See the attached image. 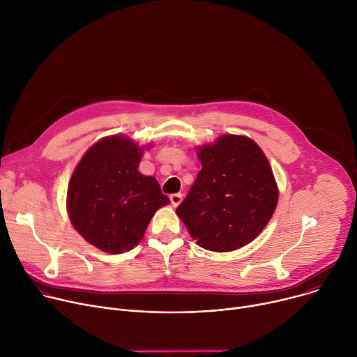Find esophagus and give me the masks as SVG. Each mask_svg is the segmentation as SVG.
Instances as JSON below:
<instances>
[{"mask_svg":"<svg viewBox=\"0 0 357 357\" xmlns=\"http://www.w3.org/2000/svg\"><path fill=\"white\" fill-rule=\"evenodd\" d=\"M169 198H171V204L174 206H178L182 202V194H172Z\"/></svg>","mask_w":357,"mask_h":357,"instance_id":"34e87169","label":"esophagus"}]
</instances>
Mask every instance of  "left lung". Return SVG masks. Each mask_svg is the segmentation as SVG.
Returning <instances> with one entry per match:
<instances>
[{
	"label": "left lung",
	"mask_w": 357,
	"mask_h": 357,
	"mask_svg": "<svg viewBox=\"0 0 357 357\" xmlns=\"http://www.w3.org/2000/svg\"><path fill=\"white\" fill-rule=\"evenodd\" d=\"M197 149L202 169L178 217L199 247L238 250L257 238L275 211L278 186L270 162L241 135H222Z\"/></svg>",
	"instance_id": "1"
}]
</instances>
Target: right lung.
Instances as JSON below:
<instances>
[{"mask_svg": "<svg viewBox=\"0 0 357 357\" xmlns=\"http://www.w3.org/2000/svg\"><path fill=\"white\" fill-rule=\"evenodd\" d=\"M125 135L91 145L68 181L67 212L83 238L105 252L122 254L144 238L155 212L169 204L153 176L139 172L145 149Z\"/></svg>", "mask_w": 357, "mask_h": 357, "instance_id": "1", "label": "right lung"}]
</instances>
